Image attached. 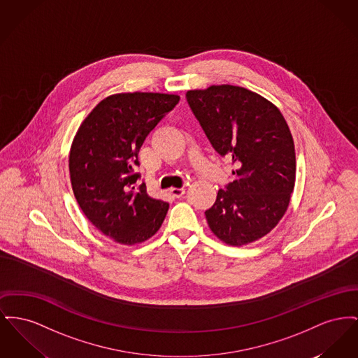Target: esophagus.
Here are the masks:
<instances>
[{
	"mask_svg": "<svg viewBox=\"0 0 358 358\" xmlns=\"http://www.w3.org/2000/svg\"><path fill=\"white\" fill-rule=\"evenodd\" d=\"M170 193H171L174 197H182L184 193H185V188H171Z\"/></svg>",
	"mask_w": 358,
	"mask_h": 358,
	"instance_id": "esophagus-1",
	"label": "esophagus"
}]
</instances>
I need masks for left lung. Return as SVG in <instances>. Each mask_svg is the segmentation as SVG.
I'll use <instances>...</instances> for the list:
<instances>
[{
  "label": "left lung",
  "instance_id": "obj_1",
  "mask_svg": "<svg viewBox=\"0 0 358 358\" xmlns=\"http://www.w3.org/2000/svg\"><path fill=\"white\" fill-rule=\"evenodd\" d=\"M187 100L212 148L235 165L234 181L206 210L210 231L231 246L252 243L289 206L296 177L289 127L277 106L241 86L188 90Z\"/></svg>",
  "mask_w": 358,
  "mask_h": 358
}]
</instances>
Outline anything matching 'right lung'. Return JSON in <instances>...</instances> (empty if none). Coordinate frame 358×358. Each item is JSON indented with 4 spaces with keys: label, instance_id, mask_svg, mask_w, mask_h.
Here are the masks:
<instances>
[{
    "label": "right lung",
    "instance_id": "right-lung-1",
    "mask_svg": "<svg viewBox=\"0 0 358 358\" xmlns=\"http://www.w3.org/2000/svg\"><path fill=\"white\" fill-rule=\"evenodd\" d=\"M165 93H119L100 101L78 128L69 155L77 203L92 224L122 245L142 243L164 223L168 203L136 187L146 136L178 104Z\"/></svg>",
    "mask_w": 358,
    "mask_h": 358
}]
</instances>
